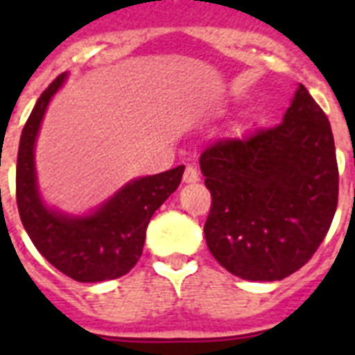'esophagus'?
Wrapping results in <instances>:
<instances>
[{
  "instance_id": "esophagus-1",
  "label": "esophagus",
  "mask_w": 355,
  "mask_h": 355,
  "mask_svg": "<svg viewBox=\"0 0 355 355\" xmlns=\"http://www.w3.org/2000/svg\"><path fill=\"white\" fill-rule=\"evenodd\" d=\"M183 181L184 183H196V181H199V171H197V167L187 165L183 172Z\"/></svg>"
}]
</instances>
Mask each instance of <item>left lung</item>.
<instances>
[{"instance_id":"8db88e82","label":"left lung","mask_w":355,"mask_h":355,"mask_svg":"<svg viewBox=\"0 0 355 355\" xmlns=\"http://www.w3.org/2000/svg\"><path fill=\"white\" fill-rule=\"evenodd\" d=\"M211 193L205 236L213 258L247 281H281L313 258L338 206L327 115L300 85L284 119L200 155Z\"/></svg>"}]
</instances>
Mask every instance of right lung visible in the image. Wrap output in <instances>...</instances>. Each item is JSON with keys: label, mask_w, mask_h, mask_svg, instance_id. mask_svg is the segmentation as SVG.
<instances>
[{"label": "right lung", "mask_w": 355, "mask_h": 355, "mask_svg": "<svg viewBox=\"0 0 355 355\" xmlns=\"http://www.w3.org/2000/svg\"><path fill=\"white\" fill-rule=\"evenodd\" d=\"M65 74L56 76L40 94L21 133L15 167V199L28 236L56 270L78 283L117 279L142 256L150 216L180 187L184 165L131 181L99 211L83 218H69L49 211L39 199L33 147L40 121Z\"/></svg>", "instance_id": "right-lung-1"}]
</instances>
